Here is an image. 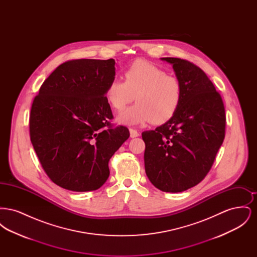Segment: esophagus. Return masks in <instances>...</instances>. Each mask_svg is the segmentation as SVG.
I'll return each instance as SVG.
<instances>
[{"label":"esophagus","mask_w":257,"mask_h":257,"mask_svg":"<svg viewBox=\"0 0 257 257\" xmlns=\"http://www.w3.org/2000/svg\"><path fill=\"white\" fill-rule=\"evenodd\" d=\"M139 132L137 131V130H135V129H130V137L131 138H137V137H139Z\"/></svg>","instance_id":"obj_1"}]
</instances>
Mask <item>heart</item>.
<instances>
[{"label": "heart", "mask_w": 257, "mask_h": 257, "mask_svg": "<svg viewBox=\"0 0 257 257\" xmlns=\"http://www.w3.org/2000/svg\"><path fill=\"white\" fill-rule=\"evenodd\" d=\"M134 96L137 104L120 113L118 121L128 125H160L171 120L177 112L183 86L176 77L153 63L139 60L124 70V81L112 79L105 89L106 100L115 111H121Z\"/></svg>", "instance_id": "1"}]
</instances>
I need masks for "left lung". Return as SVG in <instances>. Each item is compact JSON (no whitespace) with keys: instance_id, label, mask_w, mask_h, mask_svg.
Wrapping results in <instances>:
<instances>
[{"instance_id":"obj_1","label":"left lung","mask_w":257,"mask_h":257,"mask_svg":"<svg viewBox=\"0 0 257 257\" xmlns=\"http://www.w3.org/2000/svg\"><path fill=\"white\" fill-rule=\"evenodd\" d=\"M162 60L172 64L183 98L171 120L143 132L145 168L157 189L179 193L201 182L211 170L225 135V110L202 69L178 58Z\"/></svg>"}]
</instances>
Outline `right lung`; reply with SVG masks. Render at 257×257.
<instances>
[{"instance_id": "add662e5", "label": "right lung", "mask_w": 257, "mask_h": 257, "mask_svg": "<svg viewBox=\"0 0 257 257\" xmlns=\"http://www.w3.org/2000/svg\"><path fill=\"white\" fill-rule=\"evenodd\" d=\"M115 61L71 60L61 63L40 86L30 114V137L50 179L63 189H99L110 175L109 161L129 138L113 127L105 89Z\"/></svg>"}]
</instances>
